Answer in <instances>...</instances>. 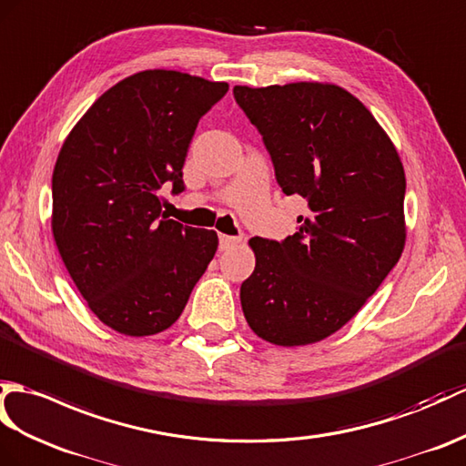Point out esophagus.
<instances>
[{
    "mask_svg": "<svg viewBox=\"0 0 466 466\" xmlns=\"http://www.w3.org/2000/svg\"><path fill=\"white\" fill-rule=\"evenodd\" d=\"M240 242V238H234V236H226V234H220V250H228L230 246Z\"/></svg>",
    "mask_w": 466,
    "mask_h": 466,
    "instance_id": "esophagus-1",
    "label": "esophagus"
}]
</instances>
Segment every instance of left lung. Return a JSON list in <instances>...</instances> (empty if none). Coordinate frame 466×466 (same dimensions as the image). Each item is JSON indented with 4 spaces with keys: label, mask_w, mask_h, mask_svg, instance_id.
Here are the masks:
<instances>
[{
    "label": "left lung",
    "mask_w": 466,
    "mask_h": 466,
    "mask_svg": "<svg viewBox=\"0 0 466 466\" xmlns=\"http://www.w3.org/2000/svg\"><path fill=\"white\" fill-rule=\"evenodd\" d=\"M234 96L262 133L279 187L308 200L294 236L248 242L256 268L240 288L244 318L279 348L318 343L365 306L403 254L401 157L339 85H236Z\"/></svg>",
    "instance_id": "1"
}]
</instances>
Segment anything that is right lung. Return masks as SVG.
I'll return each instance as SVG.
<instances>
[{
	"mask_svg": "<svg viewBox=\"0 0 466 466\" xmlns=\"http://www.w3.org/2000/svg\"><path fill=\"white\" fill-rule=\"evenodd\" d=\"M228 83L148 69L113 85L65 138L53 168L51 230L71 279L106 328L168 329L207 272L218 234L162 216L200 116Z\"/></svg>",
	"mask_w": 466,
	"mask_h": 466,
	"instance_id": "right-lung-1",
	"label": "right lung"
}]
</instances>
